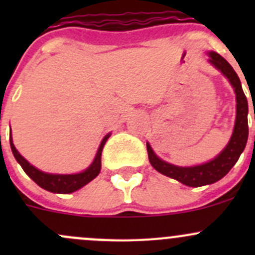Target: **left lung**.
I'll return each instance as SVG.
<instances>
[{"instance_id":"obj_1","label":"left lung","mask_w":255,"mask_h":255,"mask_svg":"<svg viewBox=\"0 0 255 255\" xmlns=\"http://www.w3.org/2000/svg\"><path fill=\"white\" fill-rule=\"evenodd\" d=\"M208 56H210L208 61L228 79L236 92L237 116H236L232 137L226 148L208 163L185 168V166H176L161 160L155 155L149 143H146V150H148L149 161H150L151 166L163 175L175 179L190 187L210 185L222 179L237 163L242 151L246 148L247 140H248V101H247L243 89H242L241 80L232 66L230 65V63L223 59L220 54L210 51Z\"/></svg>"}]
</instances>
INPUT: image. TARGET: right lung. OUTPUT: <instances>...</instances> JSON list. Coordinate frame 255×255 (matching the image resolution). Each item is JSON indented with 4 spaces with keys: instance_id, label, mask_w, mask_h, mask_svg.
<instances>
[{
    "instance_id": "right-lung-1",
    "label": "right lung",
    "mask_w": 255,
    "mask_h": 255,
    "mask_svg": "<svg viewBox=\"0 0 255 255\" xmlns=\"http://www.w3.org/2000/svg\"><path fill=\"white\" fill-rule=\"evenodd\" d=\"M110 135H111L110 133L107 135H105L101 144H100L99 150H97L94 161H92V164L86 169V170H84L82 173L79 174H68V175H61V174H48L44 173V171H40L39 169L34 168L32 164L28 163V161L18 153L16 146H14L13 142H12L11 133H9V144H11L12 153H13L16 160L19 163V165L22 166L24 173L27 174L35 184L39 185L42 189L47 190V191L54 192V194H71V192L76 191V190L81 189L82 186L89 184L91 180H94L95 177L100 174V170H101L102 149H104L105 143L107 142Z\"/></svg>"
}]
</instances>
